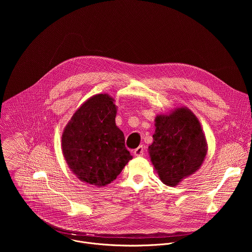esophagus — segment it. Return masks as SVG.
Returning <instances> with one entry per match:
<instances>
[{
	"label": "esophagus",
	"instance_id": "1",
	"mask_svg": "<svg viewBox=\"0 0 252 252\" xmlns=\"http://www.w3.org/2000/svg\"><path fill=\"white\" fill-rule=\"evenodd\" d=\"M144 146L141 145V146L137 147V148L133 151V154H134L135 156H143V155H144Z\"/></svg>",
	"mask_w": 252,
	"mask_h": 252
}]
</instances>
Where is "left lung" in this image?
Here are the masks:
<instances>
[{
    "mask_svg": "<svg viewBox=\"0 0 252 252\" xmlns=\"http://www.w3.org/2000/svg\"><path fill=\"white\" fill-rule=\"evenodd\" d=\"M154 121L150 161L160 180L174 187L201 168L208 152L207 139L199 119L186 107L158 114Z\"/></svg>",
    "mask_w": 252,
    "mask_h": 252,
    "instance_id": "obj_1",
    "label": "left lung"
}]
</instances>
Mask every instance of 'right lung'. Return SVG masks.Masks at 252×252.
I'll return each instance as SVG.
<instances>
[{"mask_svg":"<svg viewBox=\"0 0 252 252\" xmlns=\"http://www.w3.org/2000/svg\"><path fill=\"white\" fill-rule=\"evenodd\" d=\"M108 94L88 98L72 114L62 134L66 163L78 180L103 187L133 158L115 124L117 107Z\"/></svg>","mask_w":252,"mask_h":252,"instance_id":"right-lung-1","label":"right lung"}]
</instances>
